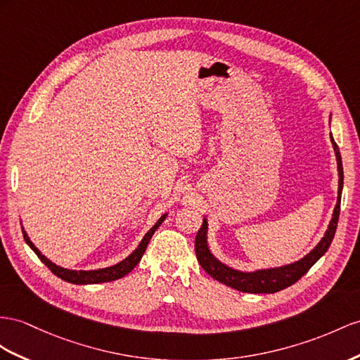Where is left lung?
<instances>
[{
    "instance_id": "left-lung-1",
    "label": "left lung",
    "mask_w": 360,
    "mask_h": 360,
    "mask_svg": "<svg viewBox=\"0 0 360 360\" xmlns=\"http://www.w3.org/2000/svg\"><path fill=\"white\" fill-rule=\"evenodd\" d=\"M331 118V115H330ZM331 144H333V150L336 155V162H338V200L333 210V214H331V220L326 229L324 237L321 238L319 243L313 248V250L302 257V259L283 264V266H275V268H266V269H255V271H238L231 268L225 263L220 262L217 257L210 251L208 246V222L207 217H204V222L199 228L195 240V250L199 264L204 268V271L213 276L214 280L222 283L225 285H229L238 292H246V293H275L280 292L285 288H289L293 283H297L301 276L306 274L313 264H315L322 255L327 252V250L333 240L338 220H339V211H340V196H342V188H344V169H342V158H340L339 147L335 143L333 135L330 134Z\"/></svg>"
}]
</instances>
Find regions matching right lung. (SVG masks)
<instances>
[{"label":"right lung","mask_w":360,"mask_h":360,"mask_svg":"<svg viewBox=\"0 0 360 360\" xmlns=\"http://www.w3.org/2000/svg\"><path fill=\"white\" fill-rule=\"evenodd\" d=\"M165 217H167V213L162 214L158 220H156V224L149 229V231L144 234L140 245L136 246V250L132 251V254H129L124 260H122V262L114 264V266H108V268L92 269V271L67 269V268H62V266H58L56 263H53L51 260H49L47 257H45L38 250V248L34 246V243L30 240L29 234H27V231L24 229L22 224H21V228H22V236H24L25 243L32 248L33 252L39 257L41 262L45 266H47V268L54 275L59 276V278H62L63 281H68V283H72V284H98V283H108V281H114V280H118V278H123L124 275H127L129 272H131L135 268V266L140 263L141 257L146 252V248H147V245H149L153 233L160 228V225L164 222Z\"/></svg>","instance_id":"1"}]
</instances>
